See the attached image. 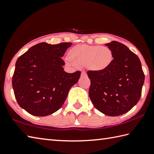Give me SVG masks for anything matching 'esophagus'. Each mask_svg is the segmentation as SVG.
I'll return each mask as SVG.
<instances>
[{"label": "esophagus", "instance_id": "1", "mask_svg": "<svg viewBox=\"0 0 154 154\" xmlns=\"http://www.w3.org/2000/svg\"><path fill=\"white\" fill-rule=\"evenodd\" d=\"M81 75L82 76H86V75H87V73H86V72L85 71H82L81 73Z\"/></svg>", "mask_w": 154, "mask_h": 154}]
</instances>
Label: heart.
<instances>
[{
    "instance_id": "heart-1",
    "label": "heart",
    "mask_w": 154,
    "mask_h": 154,
    "mask_svg": "<svg viewBox=\"0 0 154 154\" xmlns=\"http://www.w3.org/2000/svg\"><path fill=\"white\" fill-rule=\"evenodd\" d=\"M113 60V53L105 46L78 45L69 52V58L65 59L68 66L88 67L94 71H101L108 67Z\"/></svg>"
}]
</instances>
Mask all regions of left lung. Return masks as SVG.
<instances>
[{
    "label": "left lung",
    "mask_w": 154,
    "mask_h": 154,
    "mask_svg": "<svg viewBox=\"0 0 154 154\" xmlns=\"http://www.w3.org/2000/svg\"><path fill=\"white\" fill-rule=\"evenodd\" d=\"M113 53L112 63L101 71L87 72L89 97L94 106L109 116L122 115L138 103L145 75L138 57L117 41L106 44Z\"/></svg>",
    "instance_id": "obj_1"
}]
</instances>
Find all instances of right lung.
I'll list each match as a JSON object with an SVG mask.
<instances>
[{"instance_id":"add662e5","label":"right lung","mask_w":154,"mask_h":154,"mask_svg":"<svg viewBox=\"0 0 154 154\" xmlns=\"http://www.w3.org/2000/svg\"><path fill=\"white\" fill-rule=\"evenodd\" d=\"M71 45V42H40L17 59L13 88L19 106L29 114L46 116L57 112L77 83L81 72L69 74L63 68L61 57Z\"/></svg>"}]
</instances>
